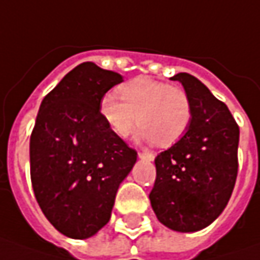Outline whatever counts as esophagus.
I'll use <instances>...</instances> for the list:
<instances>
[{
	"label": "esophagus",
	"mask_w": 260,
	"mask_h": 260,
	"mask_svg": "<svg viewBox=\"0 0 260 260\" xmlns=\"http://www.w3.org/2000/svg\"><path fill=\"white\" fill-rule=\"evenodd\" d=\"M139 157L140 159H143V160H153L155 159V155L152 153V152H139Z\"/></svg>",
	"instance_id": "obj_1"
}]
</instances>
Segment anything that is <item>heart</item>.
<instances>
[{"label": "heart", "mask_w": 260, "mask_h": 260, "mask_svg": "<svg viewBox=\"0 0 260 260\" xmlns=\"http://www.w3.org/2000/svg\"><path fill=\"white\" fill-rule=\"evenodd\" d=\"M117 95H104L100 115L118 137H127L140 123L136 137L160 146L176 143L186 133L192 120V103L186 91L147 76H140L117 89Z\"/></svg>", "instance_id": "obj_1"}]
</instances>
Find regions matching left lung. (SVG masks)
I'll return each mask as SVG.
<instances>
[{"instance_id":"obj_1","label":"left lung","mask_w":260,"mask_h":260,"mask_svg":"<svg viewBox=\"0 0 260 260\" xmlns=\"http://www.w3.org/2000/svg\"><path fill=\"white\" fill-rule=\"evenodd\" d=\"M192 103V120L175 145L156 156L149 195L157 220L168 229L194 233L223 213L237 176L239 125L227 105L195 76L176 74Z\"/></svg>"}]
</instances>
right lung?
Instances as JSON below:
<instances>
[{"mask_svg": "<svg viewBox=\"0 0 260 260\" xmlns=\"http://www.w3.org/2000/svg\"><path fill=\"white\" fill-rule=\"evenodd\" d=\"M120 82V74L84 62L46 95L36 118L33 191L46 218L71 239L92 237L110 221L118 186L137 160V152L108 128L98 110Z\"/></svg>", "mask_w": 260, "mask_h": 260, "instance_id": "obj_1", "label": "right lung"}]
</instances>
